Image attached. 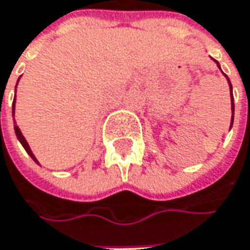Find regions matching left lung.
<instances>
[{
  "instance_id": "left-lung-1",
  "label": "left lung",
  "mask_w": 250,
  "mask_h": 250,
  "mask_svg": "<svg viewBox=\"0 0 250 250\" xmlns=\"http://www.w3.org/2000/svg\"><path fill=\"white\" fill-rule=\"evenodd\" d=\"M213 60H214V59H213ZM214 63H216V64H217V67H219V69H220V64H219V62H216V60H214ZM220 70H222V69H220ZM222 73H223V72H222ZM223 75H225V73H223ZM225 78L228 79V83H229V89H230V102H232V121H230V128H232V125H233V115H234L233 89H232V83H230V80H229V78H228V76H226V75H225Z\"/></svg>"
}]
</instances>
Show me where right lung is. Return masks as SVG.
I'll use <instances>...</instances> for the list:
<instances>
[{
    "mask_svg": "<svg viewBox=\"0 0 250 250\" xmlns=\"http://www.w3.org/2000/svg\"><path fill=\"white\" fill-rule=\"evenodd\" d=\"M20 80V79H18ZM17 84H18V82H17ZM17 92V89H16ZM14 115H16V98H14V102H13V118H14ZM14 131H16V135L17 138H18V141H20V144L24 146V149L27 151V154L39 164V161H37V158L34 157V154H33V151H31V148H30V145H28V142H27V140L24 138V135H22V132L20 131V128L17 126V122H16V118H14Z\"/></svg>",
    "mask_w": 250,
    "mask_h": 250,
    "instance_id": "obj_1",
    "label": "right lung"
}]
</instances>
